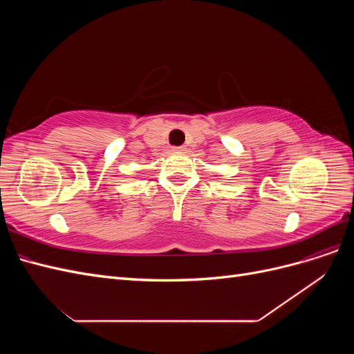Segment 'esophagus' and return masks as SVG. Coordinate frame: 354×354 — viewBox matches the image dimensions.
Returning <instances> with one entry per match:
<instances>
[{
	"label": "esophagus",
	"mask_w": 354,
	"mask_h": 354,
	"mask_svg": "<svg viewBox=\"0 0 354 354\" xmlns=\"http://www.w3.org/2000/svg\"><path fill=\"white\" fill-rule=\"evenodd\" d=\"M173 151L174 152H185L186 147L185 146H176V147H173Z\"/></svg>",
	"instance_id": "obj_1"
}]
</instances>
